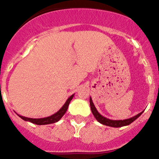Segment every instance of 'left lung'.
Listing matches in <instances>:
<instances>
[{
	"mask_svg": "<svg viewBox=\"0 0 159 159\" xmlns=\"http://www.w3.org/2000/svg\"><path fill=\"white\" fill-rule=\"evenodd\" d=\"M90 106H91V112L94 115V118H96L98 122H100L101 124L105 125L107 126H110V127H114V128H119V127H122V126H125V125H129L132 123L134 120L137 119L139 116L142 114V111L141 113L138 114L137 115L135 116L132 117V118H129V119H125V120H110L108 119V118H105L102 115H101L98 112V111L96 110L95 107H94V104H93L92 100L90 98Z\"/></svg>",
	"mask_w": 159,
	"mask_h": 159,
	"instance_id": "8db88e82",
	"label": "left lung"
}]
</instances>
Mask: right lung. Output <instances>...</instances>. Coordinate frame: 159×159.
Returning a JSON list of instances; mask_svg holds the SVG:
<instances>
[{"label": "right lung", "instance_id": "1", "mask_svg": "<svg viewBox=\"0 0 159 159\" xmlns=\"http://www.w3.org/2000/svg\"><path fill=\"white\" fill-rule=\"evenodd\" d=\"M74 94H72L71 96L67 100V102H65V105H63L61 108L57 112V113L54 114L53 115L50 117H47V118H26V117H23V116H20V118H22L25 121H30L31 123H34L35 125H48V124H52V123H55L57 121H58L61 118H62L66 112L67 109L68 108V105H69L70 102L71 101V99L73 98Z\"/></svg>", "mask_w": 159, "mask_h": 159}]
</instances>
